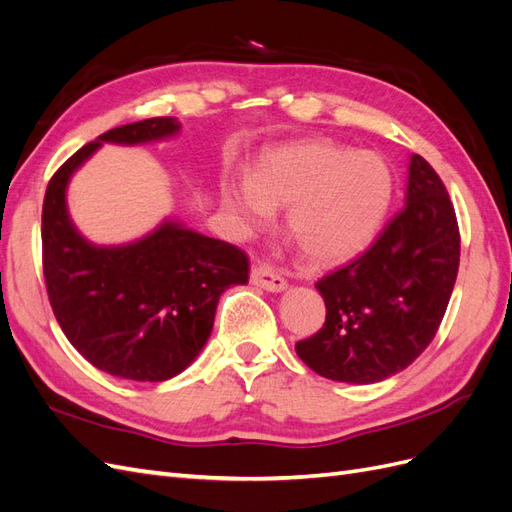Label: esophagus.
Masks as SVG:
<instances>
[{
  "mask_svg": "<svg viewBox=\"0 0 512 512\" xmlns=\"http://www.w3.org/2000/svg\"><path fill=\"white\" fill-rule=\"evenodd\" d=\"M250 280H252V284L254 286H258V288H265L267 292H282V290H286V280L282 275H277L271 267H267V265H258V267H254L252 269V275H250Z\"/></svg>",
  "mask_w": 512,
  "mask_h": 512,
  "instance_id": "esophagus-1",
  "label": "esophagus"
}]
</instances>
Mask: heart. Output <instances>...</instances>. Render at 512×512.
I'll list each match as a JSON object with an SVG mask.
<instances>
[{"mask_svg": "<svg viewBox=\"0 0 512 512\" xmlns=\"http://www.w3.org/2000/svg\"><path fill=\"white\" fill-rule=\"evenodd\" d=\"M393 198V173L374 151L333 141L277 147L250 175L222 183V207L239 235L286 209V230L314 265H337L371 243Z\"/></svg>", "mask_w": 512, "mask_h": 512, "instance_id": "obj_1", "label": "heart"}]
</instances>
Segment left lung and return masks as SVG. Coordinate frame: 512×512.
I'll return each mask as SVG.
<instances>
[{
  "label": "left lung",
  "instance_id": "left-lung-1",
  "mask_svg": "<svg viewBox=\"0 0 512 512\" xmlns=\"http://www.w3.org/2000/svg\"><path fill=\"white\" fill-rule=\"evenodd\" d=\"M459 269V228L436 170L410 156L406 205L367 252L316 284L327 322L297 344L322 378L374 384L406 369L444 318Z\"/></svg>",
  "mask_w": 512,
  "mask_h": 512
}]
</instances>
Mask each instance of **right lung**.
Wrapping results in <instances>:
<instances>
[{"instance_id":"add662e5","label":"right lung","mask_w":512,"mask_h":512,"mask_svg":"<svg viewBox=\"0 0 512 512\" xmlns=\"http://www.w3.org/2000/svg\"><path fill=\"white\" fill-rule=\"evenodd\" d=\"M179 132L175 117L108 130L76 151L44 194L42 262L53 314L68 342L115 378L179 376L205 348L222 292L250 280L239 247L175 218L121 245L89 241L70 218L68 183L104 143L136 147Z\"/></svg>"}]
</instances>
